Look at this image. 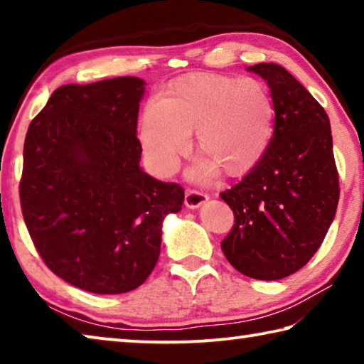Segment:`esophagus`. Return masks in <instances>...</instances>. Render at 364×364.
I'll list each match as a JSON object with an SVG mask.
<instances>
[{
  "mask_svg": "<svg viewBox=\"0 0 364 364\" xmlns=\"http://www.w3.org/2000/svg\"><path fill=\"white\" fill-rule=\"evenodd\" d=\"M208 200V196L204 193H199V191H186V196H184V205L191 210H194V208H199L202 204H205Z\"/></svg>",
  "mask_w": 364,
  "mask_h": 364,
  "instance_id": "esophagus-1",
  "label": "esophagus"
}]
</instances>
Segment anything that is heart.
<instances>
[{"instance_id": "obj_1", "label": "heart", "mask_w": 364, "mask_h": 364, "mask_svg": "<svg viewBox=\"0 0 364 364\" xmlns=\"http://www.w3.org/2000/svg\"><path fill=\"white\" fill-rule=\"evenodd\" d=\"M273 128L274 104L262 82L196 73L171 86L165 100L147 101L139 139L151 168L171 176L196 132L204 154L188 170V178L207 183L221 168L228 175L254 168L268 149Z\"/></svg>"}]
</instances>
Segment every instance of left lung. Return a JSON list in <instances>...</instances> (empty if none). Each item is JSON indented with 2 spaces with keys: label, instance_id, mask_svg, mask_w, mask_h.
Instances as JSON below:
<instances>
[{
  "label": "left lung",
  "instance_id": "obj_1",
  "mask_svg": "<svg viewBox=\"0 0 364 364\" xmlns=\"http://www.w3.org/2000/svg\"><path fill=\"white\" fill-rule=\"evenodd\" d=\"M267 82L274 133L264 156L241 183L221 193L234 226L221 249L249 278L294 274L323 244L338 202V175L326 110L284 67H247Z\"/></svg>",
  "mask_w": 364,
  "mask_h": 364
}]
</instances>
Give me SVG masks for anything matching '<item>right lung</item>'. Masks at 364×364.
Instances as JSON below:
<instances>
[{
	"label": "right lung",
	"instance_id": "1",
	"mask_svg": "<svg viewBox=\"0 0 364 364\" xmlns=\"http://www.w3.org/2000/svg\"><path fill=\"white\" fill-rule=\"evenodd\" d=\"M146 82L117 77L60 86L30 123L21 207L30 237L59 278L93 294L143 284L160 255L162 225L184 191L139 167Z\"/></svg>",
	"mask_w": 364,
	"mask_h": 364
}]
</instances>
